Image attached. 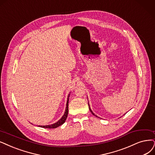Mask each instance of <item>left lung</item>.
Wrapping results in <instances>:
<instances>
[{
  "label": "left lung",
  "mask_w": 155,
  "mask_h": 155,
  "mask_svg": "<svg viewBox=\"0 0 155 155\" xmlns=\"http://www.w3.org/2000/svg\"><path fill=\"white\" fill-rule=\"evenodd\" d=\"M88 105H89V103H88ZM89 110H90V111H91V113H92V114H93V115H94V113H93V112H92V110H91V108H90V107H89ZM94 116H95V115H94ZM96 117H97V116H96Z\"/></svg>",
  "instance_id": "left-lung-1"
}]
</instances>
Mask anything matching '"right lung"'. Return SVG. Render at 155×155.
I'll use <instances>...</instances> for the list:
<instances>
[{
    "label": "right lung",
    "instance_id": "obj_1",
    "mask_svg": "<svg viewBox=\"0 0 155 155\" xmlns=\"http://www.w3.org/2000/svg\"><path fill=\"white\" fill-rule=\"evenodd\" d=\"M70 96V94H69ZM68 97V101H67V104H66V111L65 113L64 114V115L62 117V118L59 120L58 121L57 123L52 124H50V125H47V126H39V127H41V128H55L57 127H59V126L62 125L63 123L65 122V121L66 120V118L68 117V101H69V96Z\"/></svg>",
    "mask_w": 155,
    "mask_h": 155
}]
</instances>
